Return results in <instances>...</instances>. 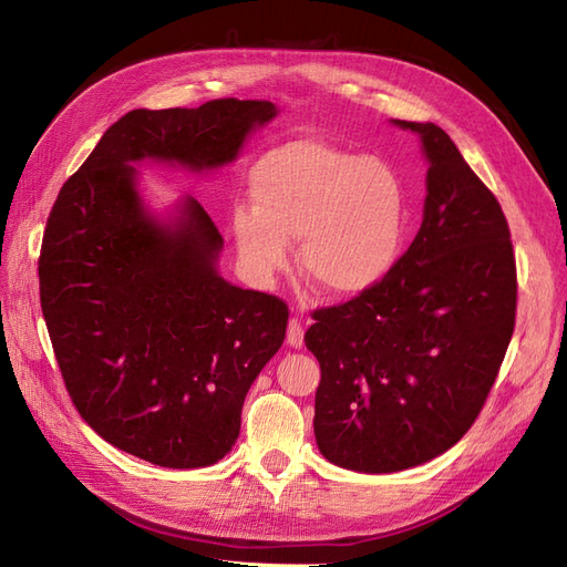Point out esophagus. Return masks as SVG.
I'll list each match as a JSON object with an SVG mask.
<instances>
[{
	"label": "esophagus",
	"instance_id": "1",
	"mask_svg": "<svg viewBox=\"0 0 567 567\" xmlns=\"http://www.w3.org/2000/svg\"><path fill=\"white\" fill-rule=\"evenodd\" d=\"M286 342H288L290 348H302V342H305V329H302V323H300L296 317L288 321Z\"/></svg>",
	"mask_w": 567,
	"mask_h": 567
}]
</instances>
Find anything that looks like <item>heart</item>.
Wrapping results in <instances>:
<instances>
[{"instance_id": "b5f03b06", "label": "heart", "mask_w": 567, "mask_h": 567, "mask_svg": "<svg viewBox=\"0 0 567 567\" xmlns=\"http://www.w3.org/2000/svg\"><path fill=\"white\" fill-rule=\"evenodd\" d=\"M255 208L231 215L244 265L260 281L288 267L290 244L300 238L305 277L336 298L362 296L398 265L409 194L388 161L300 140L274 148L250 173Z\"/></svg>"}]
</instances>
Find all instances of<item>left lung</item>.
I'll use <instances>...</instances> for the list:
<instances>
[{"label": "left lung", "mask_w": 567, "mask_h": 567, "mask_svg": "<svg viewBox=\"0 0 567 567\" xmlns=\"http://www.w3.org/2000/svg\"><path fill=\"white\" fill-rule=\"evenodd\" d=\"M421 136V229L388 279L321 307L305 346L321 367L315 437L336 466H421L468 433L516 326V255L499 200L433 123Z\"/></svg>", "instance_id": "left-lung-1"}]
</instances>
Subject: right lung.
<instances>
[{
    "label": "right lung",
    "mask_w": 567,
    "mask_h": 567,
    "mask_svg": "<svg viewBox=\"0 0 567 567\" xmlns=\"http://www.w3.org/2000/svg\"><path fill=\"white\" fill-rule=\"evenodd\" d=\"M277 115L271 101L130 111L101 136L49 213L40 302L68 394L113 447L165 468H203L241 431L244 400L279 352L288 307L219 277L221 234L186 196L153 217L134 165L236 161Z\"/></svg>",
    "instance_id": "add662e5"
}]
</instances>
